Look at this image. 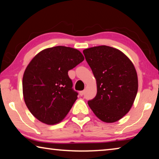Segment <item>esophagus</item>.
<instances>
[{
	"label": "esophagus",
	"instance_id": "34e87169",
	"mask_svg": "<svg viewBox=\"0 0 159 159\" xmlns=\"http://www.w3.org/2000/svg\"><path fill=\"white\" fill-rule=\"evenodd\" d=\"M84 90H82V91H80V93H79V94H80V96H83V95H84Z\"/></svg>",
	"mask_w": 159,
	"mask_h": 159
}]
</instances>
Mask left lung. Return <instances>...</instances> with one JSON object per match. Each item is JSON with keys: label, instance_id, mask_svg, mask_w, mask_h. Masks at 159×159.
Here are the masks:
<instances>
[{"label": "left lung", "instance_id": "1", "mask_svg": "<svg viewBox=\"0 0 159 159\" xmlns=\"http://www.w3.org/2000/svg\"><path fill=\"white\" fill-rule=\"evenodd\" d=\"M97 81V95L88 102L101 120L114 123L130 111L138 89L135 68L121 51L107 45L83 51Z\"/></svg>", "mask_w": 159, "mask_h": 159}]
</instances>
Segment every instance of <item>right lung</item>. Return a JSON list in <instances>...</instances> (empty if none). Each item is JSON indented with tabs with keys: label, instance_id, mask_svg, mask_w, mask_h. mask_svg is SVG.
Returning <instances> with one entry per match:
<instances>
[{
	"label": "right lung",
	"instance_id": "right-lung-1",
	"mask_svg": "<svg viewBox=\"0 0 159 159\" xmlns=\"http://www.w3.org/2000/svg\"><path fill=\"white\" fill-rule=\"evenodd\" d=\"M84 60L79 50L56 46L42 50L24 73L23 95L26 107L48 125L62 120L78 98L68 71Z\"/></svg>",
	"mask_w": 159,
	"mask_h": 159
}]
</instances>
